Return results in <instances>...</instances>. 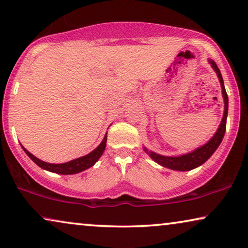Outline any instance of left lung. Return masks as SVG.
<instances>
[{
    "mask_svg": "<svg viewBox=\"0 0 248 248\" xmlns=\"http://www.w3.org/2000/svg\"><path fill=\"white\" fill-rule=\"evenodd\" d=\"M209 63L211 64L212 69L216 71L217 76H218L220 86H221L222 89V97H223V103H225V110H223V116L221 120V123H220L218 130L215 133V135L210 139V140L206 142L205 144L201 145L195 150L192 152H188V154L178 155V157H169V155H161L155 154L154 151H149L147 148L143 147L144 151L150 155L152 160H155L157 164L161 165L162 167L172 169V170H179V171H187L192 170L199 166L204 164V162L208 160V159L211 157L218 147L221 143L223 135H225L226 132V123H227V115H228V96H227L225 84H223V79L221 73H220L219 67L217 66L215 61L209 60Z\"/></svg>",
    "mask_w": 248,
    "mask_h": 248,
    "instance_id": "left-lung-1",
    "label": "left lung"
}]
</instances>
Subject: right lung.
Instances as JSON below:
<instances>
[{
	"label": "right lung",
	"mask_w": 248,
	"mask_h": 248,
	"mask_svg": "<svg viewBox=\"0 0 248 248\" xmlns=\"http://www.w3.org/2000/svg\"><path fill=\"white\" fill-rule=\"evenodd\" d=\"M106 142H107V134L104 137V140L101 141V143L98 145L93 151H91L90 154L83 155V157L73 159V160H71L69 162H64V164H49V162H45L30 154V152L27 150V149L23 148L22 145L21 147L23 149V151L27 154V155H28V157L31 159L36 165H38L40 168L45 169V170L55 172V174L73 175L93 167V166L98 161V159L101 157V155L104 154L105 148H106Z\"/></svg>",
	"instance_id": "obj_1"
}]
</instances>
